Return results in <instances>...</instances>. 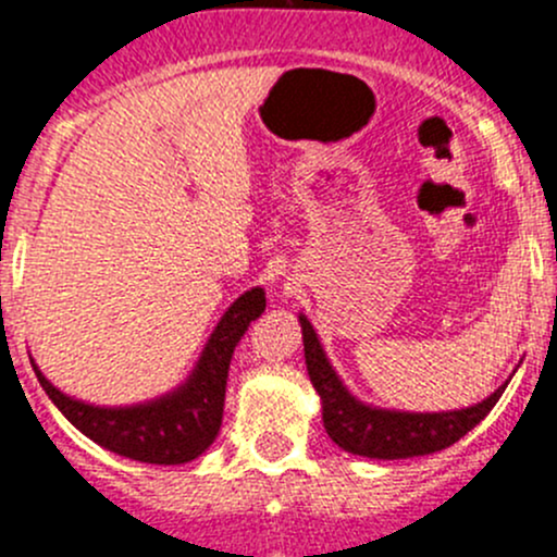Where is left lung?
I'll use <instances>...</instances> for the list:
<instances>
[{"label": "left lung", "mask_w": 557, "mask_h": 557, "mask_svg": "<svg viewBox=\"0 0 557 557\" xmlns=\"http://www.w3.org/2000/svg\"><path fill=\"white\" fill-rule=\"evenodd\" d=\"M301 339H305V361L310 383L320 396L323 407V425L334 445L345 453L363 455V458L398 460L414 455L440 453L455 445L460 436L469 434L485 414L496 407L507 383L498 385L491 396L463 409L447 412H404V409H385L361 401L347 391L336 369L325 358L323 345L314 334L307 314L299 312Z\"/></svg>", "instance_id": "left-lung-1"}]
</instances>
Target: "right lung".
Wrapping results in <instances>:
<instances>
[{
    "mask_svg": "<svg viewBox=\"0 0 557 557\" xmlns=\"http://www.w3.org/2000/svg\"><path fill=\"white\" fill-rule=\"evenodd\" d=\"M267 310L263 288H250L223 312L188 377L150 401L99 407L59 391L32 358V367L59 412L104 450L139 463L177 466L199 458L215 442L226 401L228 363L247 325Z\"/></svg>",
    "mask_w": 557,
    "mask_h": 557,
    "instance_id": "obj_1",
    "label": "right lung"
}]
</instances>
